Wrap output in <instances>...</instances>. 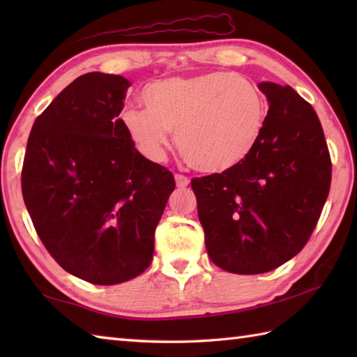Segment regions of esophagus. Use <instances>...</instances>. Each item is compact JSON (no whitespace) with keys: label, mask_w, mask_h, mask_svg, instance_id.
Instances as JSON below:
<instances>
[{"label":"esophagus","mask_w":357,"mask_h":357,"mask_svg":"<svg viewBox=\"0 0 357 357\" xmlns=\"http://www.w3.org/2000/svg\"><path fill=\"white\" fill-rule=\"evenodd\" d=\"M174 181H176V185L179 188H185L188 184H190V179H188L187 176H184V174H174Z\"/></svg>","instance_id":"esophagus-1"}]
</instances>
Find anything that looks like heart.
Listing matches in <instances>:
<instances>
[{
  "label": "heart",
  "instance_id": "b5f03b06",
  "mask_svg": "<svg viewBox=\"0 0 357 357\" xmlns=\"http://www.w3.org/2000/svg\"><path fill=\"white\" fill-rule=\"evenodd\" d=\"M146 109L127 107L121 123L142 156L159 162L176 130L179 153L193 169L221 173L239 165L259 141L267 104L253 81L208 72L150 82Z\"/></svg>",
  "mask_w": 357,
  "mask_h": 357
}]
</instances>
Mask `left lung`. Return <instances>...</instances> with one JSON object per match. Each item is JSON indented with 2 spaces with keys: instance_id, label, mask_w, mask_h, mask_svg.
<instances>
[{
  "instance_id": "8db88e82",
  "label": "left lung",
  "mask_w": 357,
  "mask_h": 357,
  "mask_svg": "<svg viewBox=\"0 0 357 357\" xmlns=\"http://www.w3.org/2000/svg\"><path fill=\"white\" fill-rule=\"evenodd\" d=\"M270 107L256 147L239 165L193 178L210 259L236 275L290 261L319 221L331 158L312 104L290 86L261 82Z\"/></svg>"
}]
</instances>
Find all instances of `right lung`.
<instances>
[{
	"instance_id": "1",
	"label": "right lung",
	"mask_w": 357,
	"mask_h": 357,
	"mask_svg": "<svg viewBox=\"0 0 357 357\" xmlns=\"http://www.w3.org/2000/svg\"><path fill=\"white\" fill-rule=\"evenodd\" d=\"M128 86L119 75H81L35 119L22 162V198L44 247L66 271L96 285L126 282L149 267L176 187L124 130Z\"/></svg>"
}]
</instances>
